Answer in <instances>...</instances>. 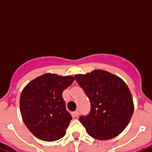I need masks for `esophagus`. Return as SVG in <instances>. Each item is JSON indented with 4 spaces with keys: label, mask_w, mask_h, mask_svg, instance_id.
I'll return each mask as SVG.
<instances>
[{
    "label": "esophagus",
    "mask_w": 152,
    "mask_h": 152,
    "mask_svg": "<svg viewBox=\"0 0 152 152\" xmlns=\"http://www.w3.org/2000/svg\"><path fill=\"white\" fill-rule=\"evenodd\" d=\"M74 115H75L76 117H77V116L79 115V110H78V109H77L76 111H75V112H74Z\"/></svg>",
    "instance_id": "1"
}]
</instances>
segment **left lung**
Here are the masks:
<instances>
[{
    "label": "left lung",
    "mask_w": 152,
    "mask_h": 152,
    "mask_svg": "<svg viewBox=\"0 0 152 152\" xmlns=\"http://www.w3.org/2000/svg\"><path fill=\"white\" fill-rule=\"evenodd\" d=\"M90 102V112L80 121L91 137L108 140L121 134L134 113V102L127 85L103 70L75 76Z\"/></svg>",
    "instance_id": "1"
}]
</instances>
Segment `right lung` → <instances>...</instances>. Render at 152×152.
<instances>
[{
    "label": "right lung",
    "instance_id": "right-lung-1",
    "mask_svg": "<svg viewBox=\"0 0 152 152\" xmlns=\"http://www.w3.org/2000/svg\"><path fill=\"white\" fill-rule=\"evenodd\" d=\"M73 76L45 73L25 86L20 96V112L25 125L40 140L53 142L66 134L72 115L66 110L63 90Z\"/></svg>",
    "mask_w": 152,
    "mask_h": 152
}]
</instances>
